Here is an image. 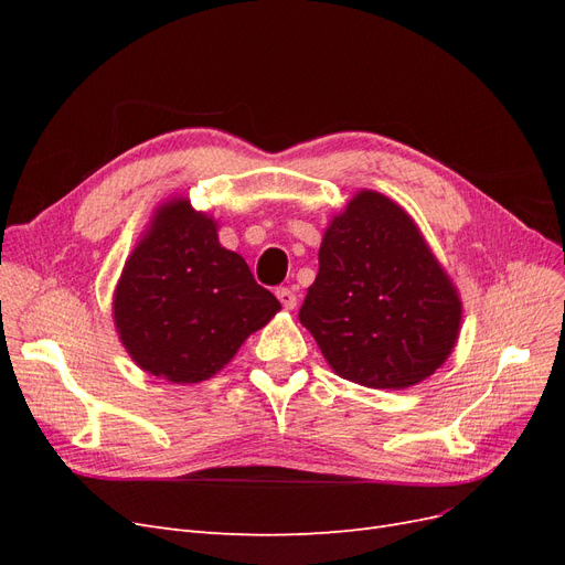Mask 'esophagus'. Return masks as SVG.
Masks as SVG:
<instances>
[{"instance_id": "esophagus-1", "label": "esophagus", "mask_w": 565, "mask_h": 565, "mask_svg": "<svg viewBox=\"0 0 565 565\" xmlns=\"http://www.w3.org/2000/svg\"><path fill=\"white\" fill-rule=\"evenodd\" d=\"M276 295H278V299H280V303H282V309H285V311H292L295 306H297V295L292 292V289L280 287Z\"/></svg>"}]
</instances>
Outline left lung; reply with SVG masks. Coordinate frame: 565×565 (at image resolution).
<instances>
[{
  "mask_svg": "<svg viewBox=\"0 0 565 565\" xmlns=\"http://www.w3.org/2000/svg\"><path fill=\"white\" fill-rule=\"evenodd\" d=\"M299 320L341 380L409 388L448 361L459 289L396 200L358 191L324 228Z\"/></svg>",
  "mask_w": 565,
  "mask_h": 565,
  "instance_id": "left-lung-1",
  "label": "left lung"
}]
</instances>
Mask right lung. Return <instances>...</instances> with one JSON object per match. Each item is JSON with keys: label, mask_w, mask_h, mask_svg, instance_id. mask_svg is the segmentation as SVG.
Returning a JSON list of instances; mask_svg holds the SVG:
<instances>
[{"label": "right lung", "mask_w": 565, "mask_h": 565, "mask_svg": "<svg viewBox=\"0 0 565 565\" xmlns=\"http://www.w3.org/2000/svg\"><path fill=\"white\" fill-rule=\"evenodd\" d=\"M278 311L243 256L221 247L218 221L185 195L158 204L113 295L125 351L172 384L214 377Z\"/></svg>", "instance_id": "obj_1"}]
</instances>
